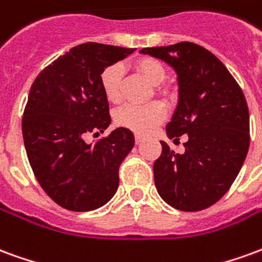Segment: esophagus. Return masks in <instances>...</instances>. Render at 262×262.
<instances>
[{"label": "esophagus", "instance_id": "esophagus-1", "mask_svg": "<svg viewBox=\"0 0 262 262\" xmlns=\"http://www.w3.org/2000/svg\"><path fill=\"white\" fill-rule=\"evenodd\" d=\"M135 140H136V143L139 144V143L143 142V136H140V135H136V136H135Z\"/></svg>", "mask_w": 262, "mask_h": 262}]
</instances>
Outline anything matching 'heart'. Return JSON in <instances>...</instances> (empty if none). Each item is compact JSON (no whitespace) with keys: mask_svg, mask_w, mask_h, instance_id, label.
Masks as SVG:
<instances>
[{"mask_svg":"<svg viewBox=\"0 0 262 262\" xmlns=\"http://www.w3.org/2000/svg\"><path fill=\"white\" fill-rule=\"evenodd\" d=\"M133 69L142 75L148 84L156 86V94L168 97L170 92L159 86L165 78L164 66L153 57H140L133 61ZM101 86L109 102L118 103L122 101V69L119 64L105 67L99 77ZM165 109L160 102L147 105H125L115 114V122L122 127L130 129L136 133H147L154 126L164 119Z\"/></svg>","mask_w":262,"mask_h":262,"instance_id":"obj_1","label":"heart"}]
</instances>
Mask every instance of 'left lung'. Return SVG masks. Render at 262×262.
Returning <instances> with one entry per match:
<instances>
[{
	"mask_svg": "<svg viewBox=\"0 0 262 262\" xmlns=\"http://www.w3.org/2000/svg\"><path fill=\"white\" fill-rule=\"evenodd\" d=\"M140 53L161 59L178 75L180 98L167 136L188 135L182 154L161 142L154 161V184L172 208L198 212L219 201L247 156L250 115L242 88L213 53L192 42L144 48Z\"/></svg>",
	"mask_w": 262,
	"mask_h": 262,
	"instance_id": "obj_1",
	"label": "left lung"
}]
</instances>
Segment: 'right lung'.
I'll list each match as a JSON object with an SVG mask.
<instances>
[{"label": "right lung", "instance_id": "right-lung-1", "mask_svg": "<svg viewBox=\"0 0 262 262\" xmlns=\"http://www.w3.org/2000/svg\"><path fill=\"white\" fill-rule=\"evenodd\" d=\"M135 49L82 43L40 71L28 97L22 135L33 174L61 208L88 212L109 202L119 187V167L135 146L129 129L86 144V133H103L111 123L101 86L105 67Z\"/></svg>", "mask_w": 262, "mask_h": 262}]
</instances>
